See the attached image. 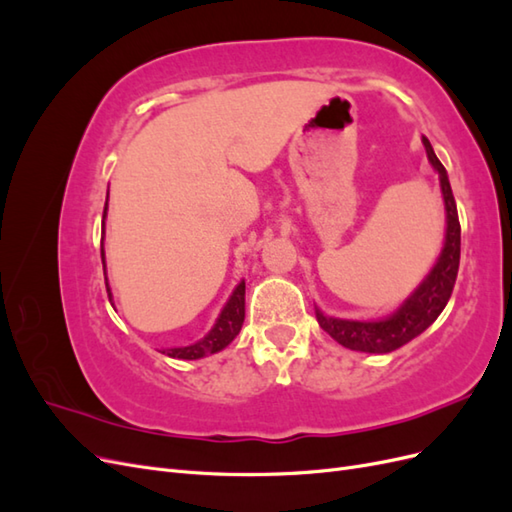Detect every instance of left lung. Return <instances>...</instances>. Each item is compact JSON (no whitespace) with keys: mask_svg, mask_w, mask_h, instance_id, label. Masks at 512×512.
I'll return each instance as SVG.
<instances>
[{"mask_svg":"<svg viewBox=\"0 0 512 512\" xmlns=\"http://www.w3.org/2000/svg\"><path fill=\"white\" fill-rule=\"evenodd\" d=\"M427 151V160L438 173L440 190L444 198L446 211V230H444V245L436 265L425 275V280L410 292V297L401 303L393 314L378 318V320H348L327 316L316 305V320L320 327L327 331L337 344L356 352L369 354H386L412 342L414 337L429 329L436 318L442 314L457 280L459 271V254H461V226L455 196L448 181L446 168L433 153L431 143L423 138Z\"/></svg>","mask_w":512,"mask_h":512,"instance_id":"1","label":"left lung"}]
</instances>
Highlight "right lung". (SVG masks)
Listing matches in <instances>:
<instances>
[{
  "label": "right lung",
  "instance_id": "1",
  "mask_svg": "<svg viewBox=\"0 0 512 512\" xmlns=\"http://www.w3.org/2000/svg\"><path fill=\"white\" fill-rule=\"evenodd\" d=\"M106 211H108V192H106V205H104V218H102V241H104V220H106ZM102 267H104V282H106V292L108 299L113 301V292L111 286H108V275H106V258H104V245H102ZM243 318H245V280L237 284V288L232 290L228 297L226 305L222 307L220 316L215 318L213 327L205 337H200L198 342L190 346H175V348H164L160 350L166 356H173V359L181 361H196L203 359L207 354H215L224 350L232 339H235L243 327Z\"/></svg>",
  "mask_w": 512,
  "mask_h": 512
}]
</instances>
